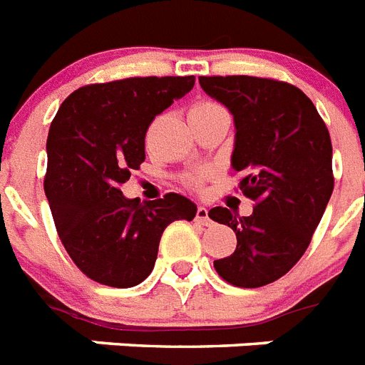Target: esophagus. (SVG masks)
<instances>
[{
	"label": "esophagus",
	"instance_id": "obj_1",
	"mask_svg": "<svg viewBox=\"0 0 365 365\" xmlns=\"http://www.w3.org/2000/svg\"><path fill=\"white\" fill-rule=\"evenodd\" d=\"M196 220L200 224H203V226H211L212 220H211V217H209V209H207V207H203V205L197 207Z\"/></svg>",
	"mask_w": 365,
	"mask_h": 365
}]
</instances>
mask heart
<instances>
[{"instance_id": "obj_1", "label": "heart", "mask_w": 365, "mask_h": 365, "mask_svg": "<svg viewBox=\"0 0 365 365\" xmlns=\"http://www.w3.org/2000/svg\"><path fill=\"white\" fill-rule=\"evenodd\" d=\"M215 107H218V105L212 103V101H201V103L194 105L190 110H205V109H215Z\"/></svg>"}]
</instances>
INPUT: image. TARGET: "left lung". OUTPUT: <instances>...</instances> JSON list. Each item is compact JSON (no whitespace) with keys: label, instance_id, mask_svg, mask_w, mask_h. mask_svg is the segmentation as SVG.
Masks as SVG:
<instances>
[{"label":"left lung","instance_id":"1","mask_svg":"<svg viewBox=\"0 0 365 365\" xmlns=\"http://www.w3.org/2000/svg\"><path fill=\"white\" fill-rule=\"evenodd\" d=\"M200 84L232 113V168L245 175L241 190L256 203L250 217L226 207L209 211L237 237L215 269L235 287H264L292 269L324 215L334 190L330 133L292 84L247 75L200 77Z\"/></svg>","mask_w":365,"mask_h":365}]
</instances>
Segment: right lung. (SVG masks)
Returning a JSON list of instances; mask_svg holds the SVG:
<instances>
[{"label":"right lung","mask_w":365,"mask_h":365,"mask_svg":"<svg viewBox=\"0 0 365 365\" xmlns=\"http://www.w3.org/2000/svg\"><path fill=\"white\" fill-rule=\"evenodd\" d=\"M196 77H132L75 90L46 139L45 194L67 255L92 281L115 288L154 269L162 233L192 220L196 203L180 194L139 203L120 192L145 160L154 116L194 88Z\"/></svg>","instance_id":"add662e5"}]
</instances>
